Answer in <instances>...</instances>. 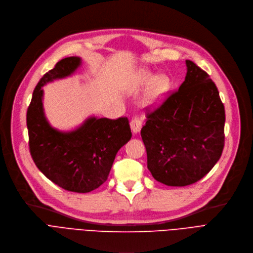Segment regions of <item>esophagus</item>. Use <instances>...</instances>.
I'll list each match as a JSON object with an SVG mask.
<instances>
[{"instance_id": "obj_1", "label": "esophagus", "mask_w": 253, "mask_h": 253, "mask_svg": "<svg viewBox=\"0 0 253 253\" xmlns=\"http://www.w3.org/2000/svg\"><path fill=\"white\" fill-rule=\"evenodd\" d=\"M129 125H130V129H131V131H133L134 134H138L139 131L141 130V128H142V122L137 116L131 118Z\"/></svg>"}]
</instances>
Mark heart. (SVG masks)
Wrapping results in <instances>:
<instances>
[{
    "label": "heart",
    "mask_w": 253,
    "mask_h": 253,
    "mask_svg": "<svg viewBox=\"0 0 253 253\" xmlns=\"http://www.w3.org/2000/svg\"><path fill=\"white\" fill-rule=\"evenodd\" d=\"M130 85L133 88L149 86L144 95L143 104L146 107H155L165 100L171 89L172 82L170 77L165 74L154 76L149 72H139L131 79Z\"/></svg>",
    "instance_id": "obj_1"
}]
</instances>
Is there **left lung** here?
Segmentation results:
<instances>
[{
  "label": "left lung",
  "instance_id": "1",
  "mask_svg": "<svg viewBox=\"0 0 253 253\" xmlns=\"http://www.w3.org/2000/svg\"><path fill=\"white\" fill-rule=\"evenodd\" d=\"M179 89L147 114L141 129L147 168L168 186H186L208 174L224 145V106L209 75L194 62Z\"/></svg>",
  "mask_w": 253,
  "mask_h": 253
}]
</instances>
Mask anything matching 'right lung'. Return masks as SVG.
Wrapping results in <instances>:
<instances>
[{"mask_svg": "<svg viewBox=\"0 0 253 253\" xmlns=\"http://www.w3.org/2000/svg\"><path fill=\"white\" fill-rule=\"evenodd\" d=\"M79 56L59 61L40 79L27 112L30 151L35 165L66 190L89 192L101 186L110 173L118 150L131 138L128 119L89 116L72 130H59L48 122L42 87L73 75L81 66Z\"/></svg>", "mask_w": 253, "mask_h": 253, "instance_id": "obj_1", "label": "right lung"}]
</instances>
